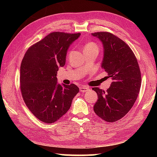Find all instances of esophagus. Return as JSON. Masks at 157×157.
<instances>
[{"instance_id":"esophagus-1","label":"esophagus","mask_w":157,"mask_h":157,"mask_svg":"<svg viewBox=\"0 0 157 157\" xmlns=\"http://www.w3.org/2000/svg\"><path fill=\"white\" fill-rule=\"evenodd\" d=\"M89 89V87H87L86 86H82L79 87V91L82 92V93H83V92H86Z\"/></svg>"}]
</instances>
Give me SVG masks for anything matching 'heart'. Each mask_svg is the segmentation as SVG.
Returning <instances> with one entry per match:
<instances>
[{"mask_svg":"<svg viewBox=\"0 0 157 157\" xmlns=\"http://www.w3.org/2000/svg\"><path fill=\"white\" fill-rule=\"evenodd\" d=\"M93 48H97L96 45L94 43H89V44H87L85 47L84 48V51L85 50H89V49H91Z\"/></svg>","mask_w":157,"mask_h":157,"instance_id":"1","label":"heart"}]
</instances>
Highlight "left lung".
I'll return each mask as SVG.
<instances>
[{"instance_id":"1","label":"left lung","mask_w":157,"mask_h":157,"mask_svg":"<svg viewBox=\"0 0 157 157\" xmlns=\"http://www.w3.org/2000/svg\"><path fill=\"white\" fill-rule=\"evenodd\" d=\"M102 42L103 59L101 67L112 79L107 91L94 87L98 99L95 113L111 123L123 118L134 105L141 84V76L136 57L126 43L106 32L91 34Z\"/></svg>"}]
</instances>
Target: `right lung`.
<instances>
[{
	"instance_id": "add662e5",
	"label": "right lung",
	"mask_w": 157,
	"mask_h": 157,
	"mask_svg": "<svg viewBox=\"0 0 157 157\" xmlns=\"http://www.w3.org/2000/svg\"><path fill=\"white\" fill-rule=\"evenodd\" d=\"M81 34L55 32L32 46L20 68L23 100L34 116L46 123H54L67 112L79 92L76 85L60 84L57 71L65 65L71 44Z\"/></svg>"
}]
</instances>
